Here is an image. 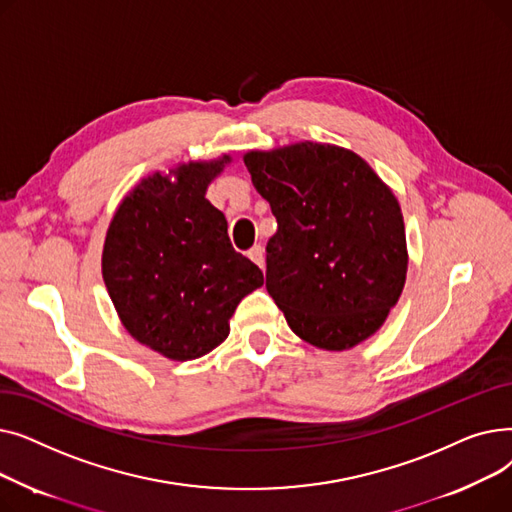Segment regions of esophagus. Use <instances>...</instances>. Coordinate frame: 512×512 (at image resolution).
Masks as SVG:
<instances>
[{
    "instance_id": "34e87169",
    "label": "esophagus",
    "mask_w": 512,
    "mask_h": 512,
    "mask_svg": "<svg viewBox=\"0 0 512 512\" xmlns=\"http://www.w3.org/2000/svg\"><path fill=\"white\" fill-rule=\"evenodd\" d=\"M249 259L255 263V265H259L261 270H265V253H263V247H253L251 251H249Z\"/></svg>"
}]
</instances>
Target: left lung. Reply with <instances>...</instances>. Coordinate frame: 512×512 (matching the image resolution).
<instances>
[{"instance_id":"left-lung-1","label":"left lung","mask_w":512,"mask_h":512,"mask_svg":"<svg viewBox=\"0 0 512 512\" xmlns=\"http://www.w3.org/2000/svg\"><path fill=\"white\" fill-rule=\"evenodd\" d=\"M242 159L278 220L265 288L290 330L324 351L371 338L398 303L409 267L392 188L338 145L301 141Z\"/></svg>"}]
</instances>
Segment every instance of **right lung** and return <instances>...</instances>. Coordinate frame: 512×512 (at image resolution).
Listing matches in <instances>:
<instances>
[{"instance_id": "right-lung-1", "label": "right lung", "mask_w": 512, "mask_h": 512, "mask_svg": "<svg viewBox=\"0 0 512 512\" xmlns=\"http://www.w3.org/2000/svg\"><path fill=\"white\" fill-rule=\"evenodd\" d=\"M230 155L186 161L143 178L107 228L101 274L126 332L172 361H193L230 334L238 303L263 284L232 249L207 186Z\"/></svg>"}]
</instances>
